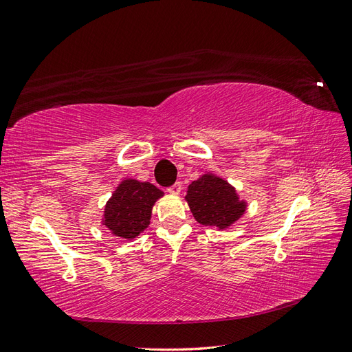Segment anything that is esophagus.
<instances>
[{
	"mask_svg": "<svg viewBox=\"0 0 352 352\" xmlns=\"http://www.w3.org/2000/svg\"><path fill=\"white\" fill-rule=\"evenodd\" d=\"M166 190H168V193H170V195H179V192H182V183L177 182L170 187H168Z\"/></svg>",
	"mask_w": 352,
	"mask_h": 352,
	"instance_id": "34e87169",
	"label": "esophagus"
}]
</instances>
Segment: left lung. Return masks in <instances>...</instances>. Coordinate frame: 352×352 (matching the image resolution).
Masks as SVG:
<instances>
[{
  "label": "left lung",
  "mask_w": 352,
  "mask_h": 352,
  "mask_svg": "<svg viewBox=\"0 0 352 352\" xmlns=\"http://www.w3.org/2000/svg\"><path fill=\"white\" fill-rule=\"evenodd\" d=\"M186 200L197 223L227 228L243 215L246 204L223 178L205 174L188 186Z\"/></svg>",
  "instance_id": "8db88e82"
}]
</instances>
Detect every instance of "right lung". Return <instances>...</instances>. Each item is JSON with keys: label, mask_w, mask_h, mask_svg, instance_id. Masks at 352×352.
<instances>
[{"label": "right lung", "mask_w": 352, "mask_h": 352, "mask_svg": "<svg viewBox=\"0 0 352 352\" xmlns=\"http://www.w3.org/2000/svg\"><path fill=\"white\" fill-rule=\"evenodd\" d=\"M164 192L137 179H125L115 190L104 208L103 224L120 239H134L150 224L152 206Z\"/></svg>", "instance_id": "1"}]
</instances>
